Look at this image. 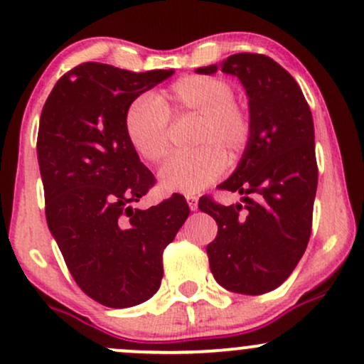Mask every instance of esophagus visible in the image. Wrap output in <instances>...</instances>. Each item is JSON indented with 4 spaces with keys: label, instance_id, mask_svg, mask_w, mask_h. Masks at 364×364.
<instances>
[{
    "label": "esophagus",
    "instance_id": "1",
    "mask_svg": "<svg viewBox=\"0 0 364 364\" xmlns=\"http://www.w3.org/2000/svg\"><path fill=\"white\" fill-rule=\"evenodd\" d=\"M186 202L191 210H196V207H198V198H196L195 195H186Z\"/></svg>",
    "mask_w": 364,
    "mask_h": 364
}]
</instances>
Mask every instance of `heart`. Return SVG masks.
<instances>
[{"label":"heart","mask_w":364,"mask_h":364,"mask_svg":"<svg viewBox=\"0 0 364 364\" xmlns=\"http://www.w3.org/2000/svg\"><path fill=\"white\" fill-rule=\"evenodd\" d=\"M232 85L212 75L179 78L156 99L140 95L128 104L123 128L136 156L157 164L169 152V116H193L188 147L159 171V185L169 193L193 195L215 181L224 166H235L252 140V118L235 101Z\"/></svg>","instance_id":"1"}]
</instances>
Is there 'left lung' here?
Returning a JSON list of instances; mask_svg holds the SVG:
<instances>
[{
  "label": "left lung",
  "instance_id": "obj_1",
  "mask_svg": "<svg viewBox=\"0 0 364 364\" xmlns=\"http://www.w3.org/2000/svg\"><path fill=\"white\" fill-rule=\"evenodd\" d=\"M220 72L240 78L248 95L252 140L231 178L219 185L243 195V203L225 207L202 196L198 207L217 223L215 240L207 246L215 281L257 296L281 286L308 246L318 185L315 128L299 85L272 58L232 54Z\"/></svg>",
  "mask_w": 364,
  "mask_h": 364
}]
</instances>
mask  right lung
<instances>
[{
    "mask_svg": "<svg viewBox=\"0 0 364 364\" xmlns=\"http://www.w3.org/2000/svg\"><path fill=\"white\" fill-rule=\"evenodd\" d=\"M173 73L82 63L56 82L41 114L49 231L78 287L104 306H135L156 294L162 252L190 215L178 193L147 210L133 207L156 179L123 128L128 104Z\"/></svg>",
    "mask_w": 364,
    "mask_h": 364,
    "instance_id": "add662e5",
    "label": "right lung"
}]
</instances>
